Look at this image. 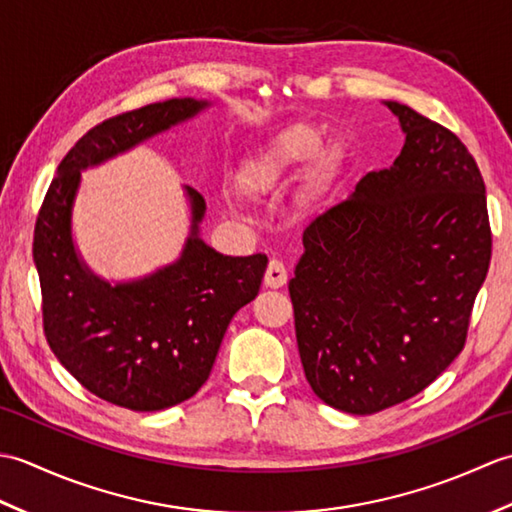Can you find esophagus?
Masks as SVG:
<instances>
[{"instance_id":"esophagus-1","label":"esophagus","mask_w":512,"mask_h":512,"mask_svg":"<svg viewBox=\"0 0 512 512\" xmlns=\"http://www.w3.org/2000/svg\"><path fill=\"white\" fill-rule=\"evenodd\" d=\"M286 281H288V270H286L284 262H279V259H270L266 275H264V284L268 288H281V286H286Z\"/></svg>"}]
</instances>
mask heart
<instances>
[{
	"instance_id": "1",
	"label": "heart",
	"mask_w": 512,
	"mask_h": 512,
	"mask_svg": "<svg viewBox=\"0 0 512 512\" xmlns=\"http://www.w3.org/2000/svg\"><path fill=\"white\" fill-rule=\"evenodd\" d=\"M323 151V136L314 127L295 125L239 165L235 180L250 195H266L295 180Z\"/></svg>"
}]
</instances>
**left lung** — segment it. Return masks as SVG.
Listing matches in <instances>:
<instances>
[{
	"instance_id": "left-lung-1",
	"label": "left lung",
	"mask_w": 512,
	"mask_h": 512,
	"mask_svg": "<svg viewBox=\"0 0 512 512\" xmlns=\"http://www.w3.org/2000/svg\"><path fill=\"white\" fill-rule=\"evenodd\" d=\"M405 145L303 231L288 290L314 394L367 416L429 387L462 352L491 264L486 189L447 127L398 101Z\"/></svg>"
}]
</instances>
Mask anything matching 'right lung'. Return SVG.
<instances>
[{"label":"right lung","mask_w":512,"mask_h":512,"mask_svg":"<svg viewBox=\"0 0 512 512\" xmlns=\"http://www.w3.org/2000/svg\"><path fill=\"white\" fill-rule=\"evenodd\" d=\"M209 107V101L171 99L96 125L61 160L37 217L32 257L50 350L94 396L132 411L173 407L206 383L228 323L257 297L268 257H228L206 244L200 237L206 202L184 187L191 224L176 262L138 279L107 281L74 244L81 171Z\"/></svg>","instance_id":"obj_1"}]
</instances>
